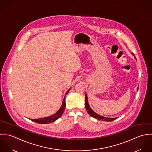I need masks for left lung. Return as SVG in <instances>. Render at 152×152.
<instances>
[{"label": "left lung", "instance_id": "obj_1", "mask_svg": "<svg viewBox=\"0 0 152 152\" xmlns=\"http://www.w3.org/2000/svg\"><path fill=\"white\" fill-rule=\"evenodd\" d=\"M133 55L134 56V54L132 53ZM134 58L136 59V57L134 56ZM139 88H137V91L138 90ZM85 107H86V110L88 112V113L91 115V116L97 119V120H100V121H113L115 119H116L118 118H106V117H104V116H100L99 115V114L96 113V112H94L92 109H91V107L89 106V102H88V96L86 94V93H85Z\"/></svg>", "mask_w": 152, "mask_h": 152}]
</instances>
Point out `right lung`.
<instances>
[{"label":"right lung","instance_id":"1","mask_svg":"<svg viewBox=\"0 0 152 152\" xmlns=\"http://www.w3.org/2000/svg\"><path fill=\"white\" fill-rule=\"evenodd\" d=\"M69 91H70V89H69L67 91V92L66 93V95L69 93ZM65 106H66V103H65V97H64L63 99L61 108L56 113H55L54 115H51L50 116L46 117V118H40V119H31V121L36 122L39 124H48V123H50L52 122L56 121L57 119H58L61 117V115L63 113L64 109H65Z\"/></svg>","mask_w":152,"mask_h":152}]
</instances>
